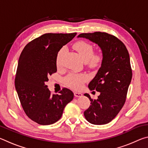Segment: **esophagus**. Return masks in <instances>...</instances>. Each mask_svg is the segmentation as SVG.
Here are the masks:
<instances>
[{"label": "esophagus", "mask_w": 148, "mask_h": 148, "mask_svg": "<svg viewBox=\"0 0 148 148\" xmlns=\"http://www.w3.org/2000/svg\"><path fill=\"white\" fill-rule=\"evenodd\" d=\"M74 96L76 97H82V93H81V92H79L75 91V92H74Z\"/></svg>", "instance_id": "34e87169"}]
</instances>
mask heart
<instances>
[{"mask_svg":"<svg viewBox=\"0 0 148 148\" xmlns=\"http://www.w3.org/2000/svg\"><path fill=\"white\" fill-rule=\"evenodd\" d=\"M74 48L78 52L80 57L84 61H88L92 65H96L101 61V56L99 53H93V49L91 44L86 42L80 41L74 44ZM64 49H61L57 56L56 62L57 66L61 64ZM87 76L83 74L71 73L66 77L64 81L66 84L72 88L78 89L81 88L84 82L87 79Z\"/></svg>","mask_w":148,"mask_h":148,"instance_id":"heart-1","label":"heart"}]
</instances>
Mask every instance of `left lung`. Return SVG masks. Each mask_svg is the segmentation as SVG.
<instances>
[{
  "mask_svg": "<svg viewBox=\"0 0 148 148\" xmlns=\"http://www.w3.org/2000/svg\"><path fill=\"white\" fill-rule=\"evenodd\" d=\"M77 38L88 39L98 44L102 53L101 66L88 86L91 91L100 92V95L92 100L89 94H84L91 101L84 116L90 123H108L123 106L131 82L128 50L120 40L106 32L82 33Z\"/></svg>",
  "mask_w": 148,
  "mask_h": 148,
  "instance_id": "left-lung-1",
  "label": "left lung"
}]
</instances>
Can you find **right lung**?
I'll return each mask as SVG.
<instances>
[{"label": "right lung", "mask_w": 148, "mask_h": 148, "mask_svg": "<svg viewBox=\"0 0 148 148\" xmlns=\"http://www.w3.org/2000/svg\"><path fill=\"white\" fill-rule=\"evenodd\" d=\"M76 35V32L44 34L27 44L20 55L15 87L27 116L40 125L57 122L74 98L73 92L67 88L51 95L46 82L57 72L59 50Z\"/></svg>", "instance_id": "right-lung-1"}]
</instances>
